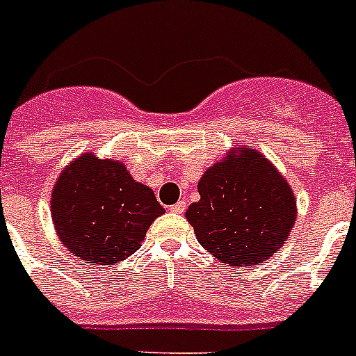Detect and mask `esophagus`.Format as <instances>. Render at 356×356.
<instances>
[{"label":"esophagus","mask_w":356,"mask_h":356,"mask_svg":"<svg viewBox=\"0 0 356 356\" xmlns=\"http://www.w3.org/2000/svg\"><path fill=\"white\" fill-rule=\"evenodd\" d=\"M184 209H186V202H184V200H179L177 204L170 206V211L175 213V215H181V213H184Z\"/></svg>","instance_id":"34e87169"}]
</instances>
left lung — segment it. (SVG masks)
Returning a JSON list of instances; mask_svg holds the SVG:
<instances>
[{
    "mask_svg": "<svg viewBox=\"0 0 356 356\" xmlns=\"http://www.w3.org/2000/svg\"><path fill=\"white\" fill-rule=\"evenodd\" d=\"M199 193L188 222L200 245L233 267L270 258L296 222L289 182L256 150L229 152L202 175Z\"/></svg>",
    "mask_w": 356,
    "mask_h": 356,
    "instance_id": "8db88e82",
    "label": "left lung"
}]
</instances>
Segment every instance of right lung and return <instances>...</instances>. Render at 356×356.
Wrapping results in <instances>:
<instances>
[{
    "mask_svg": "<svg viewBox=\"0 0 356 356\" xmlns=\"http://www.w3.org/2000/svg\"><path fill=\"white\" fill-rule=\"evenodd\" d=\"M165 209L154 191L136 182L118 161L79 157L64 170L51 195L60 242L88 265H114L140 249Z\"/></svg>",
    "mask_w": 356,
    "mask_h": 356,
    "instance_id": "1",
    "label": "right lung"
}]
</instances>
